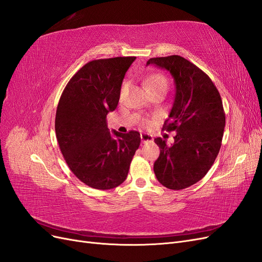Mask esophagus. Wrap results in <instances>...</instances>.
Masks as SVG:
<instances>
[{
	"instance_id": "1",
	"label": "esophagus",
	"mask_w": 262,
	"mask_h": 262,
	"mask_svg": "<svg viewBox=\"0 0 262 262\" xmlns=\"http://www.w3.org/2000/svg\"><path fill=\"white\" fill-rule=\"evenodd\" d=\"M141 140H142V142H143V143H146V142H152L153 137L148 133H141Z\"/></svg>"
}]
</instances>
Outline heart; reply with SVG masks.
Listing matches in <instances>:
<instances>
[{
    "instance_id": "obj_1",
    "label": "heart",
    "mask_w": 262,
    "mask_h": 262,
    "mask_svg": "<svg viewBox=\"0 0 262 262\" xmlns=\"http://www.w3.org/2000/svg\"><path fill=\"white\" fill-rule=\"evenodd\" d=\"M161 85H165L167 86V80L162 75V74H153L150 75L147 80L145 81V87L148 90L153 89V87H157V86H161ZM126 89H128V83L124 82L122 87H121V96L125 94Z\"/></svg>"
}]
</instances>
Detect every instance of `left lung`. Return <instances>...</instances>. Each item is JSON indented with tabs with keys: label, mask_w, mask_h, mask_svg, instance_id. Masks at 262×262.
Instances as JSON below:
<instances>
[{
	"label": "left lung",
	"mask_w": 262,
	"mask_h": 262,
	"mask_svg": "<svg viewBox=\"0 0 262 262\" xmlns=\"http://www.w3.org/2000/svg\"><path fill=\"white\" fill-rule=\"evenodd\" d=\"M154 64L168 71L175 82V98L167 131H176L173 144L155 139L161 153L154 172L161 184L172 190L194 185L210 170L220 152L225 126V114L220 93L211 78L193 63L180 55L152 58Z\"/></svg>",
	"instance_id": "obj_1"
}]
</instances>
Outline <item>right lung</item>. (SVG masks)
<instances>
[{"instance_id":"1","label":"right lung","mask_w":262,"mask_h":262,"mask_svg":"<svg viewBox=\"0 0 262 262\" xmlns=\"http://www.w3.org/2000/svg\"><path fill=\"white\" fill-rule=\"evenodd\" d=\"M136 57L91 61L63 91L55 114L61 153L85 185L109 190L121 185L139 148L137 131L109 132L106 117L117 108L125 72Z\"/></svg>"}]
</instances>
